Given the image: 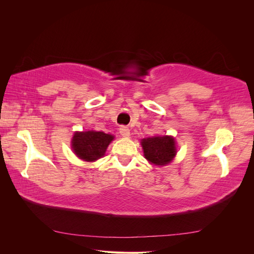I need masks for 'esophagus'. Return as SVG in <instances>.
<instances>
[{"label":"esophagus","instance_id":"34e87169","mask_svg":"<svg viewBox=\"0 0 254 254\" xmlns=\"http://www.w3.org/2000/svg\"><path fill=\"white\" fill-rule=\"evenodd\" d=\"M119 130H120V133H121L122 136L128 137V136L130 135V130H129L128 127H126V126H121Z\"/></svg>","mask_w":254,"mask_h":254}]
</instances>
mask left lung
<instances>
[{
	"mask_svg": "<svg viewBox=\"0 0 254 254\" xmlns=\"http://www.w3.org/2000/svg\"><path fill=\"white\" fill-rule=\"evenodd\" d=\"M145 159L151 164L164 166L171 163L177 153L175 139L171 135L151 136L141 140Z\"/></svg>",
	"mask_w": 254,
	"mask_h": 254,
	"instance_id": "left-lung-1",
	"label": "left lung"
}]
</instances>
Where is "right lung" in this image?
Instances as JSON below:
<instances>
[{
    "label": "right lung",
    "mask_w": 254,
    "mask_h": 254,
    "mask_svg": "<svg viewBox=\"0 0 254 254\" xmlns=\"http://www.w3.org/2000/svg\"><path fill=\"white\" fill-rule=\"evenodd\" d=\"M113 139V135L103 131H77L73 135L72 149L79 159L87 162H94L104 157L107 147Z\"/></svg>",
    "instance_id": "obj_1"
}]
</instances>
